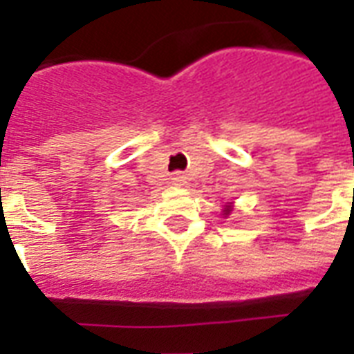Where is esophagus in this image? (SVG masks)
Returning a JSON list of instances; mask_svg holds the SVG:
<instances>
[{
    "label": "esophagus",
    "mask_w": 354,
    "mask_h": 354,
    "mask_svg": "<svg viewBox=\"0 0 354 354\" xmlns=\"http://www.w3.org/2000/svg\"><path fill=\"white\" fill-rule=\"evenodd\" d=\"M172 182H174V185H185L187 183V176L182 174V172H174L172 174Z\"/></svg>",
    "instance_id": "1"
}]
</instances>
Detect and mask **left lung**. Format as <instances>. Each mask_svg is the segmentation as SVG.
<instances>
[{"instance_id": "left-lung-1", "label": "left lung", "mask_w": 354, "mask_h": 354, "mask_svg": "<svg viewBox=\"0 0 354 354\" xmlns=\"http://www.w3.org/2000/svg\"><path fill=\"white\" fill-rule=\"evenodd\" d=\"M232 213H233V202H226V204H224V209H222V215H224V218H227Z\"/></svg>"}]
</instances>
